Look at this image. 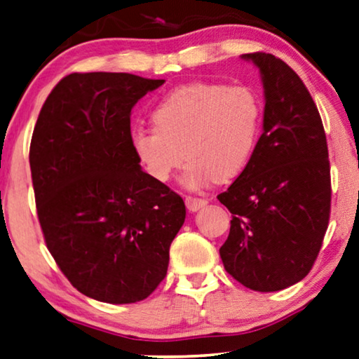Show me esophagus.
Wrapping results in <instances>:
<instances>
[{
  "label": "esophagus",
  "mask_w": 359,
  "mask_h": 359,
  "mask_svg": "<svg viewBox=\"0 0 359 359\" xmlns=\"http://www.w3.org/2000/svg\"><path fill=\"white\" fill-rule=\"evenodd\" d=\"M185 205L189 208V211L195 212L198 210H201V208H205L208 205L206 200H203V198H196V196H187L185 198Z\"/></svg>",
  "instance_id": "esophagus-1"
}]
</instances>
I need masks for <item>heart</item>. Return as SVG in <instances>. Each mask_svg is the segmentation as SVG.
<instances>
[{"label": "heart", "mask_w": 359, "mask_h": 359, "mask_svg": "<svg viewBox=\"0 0 359 359\" xmlns=\"http://www.w3.org/2000/svg\"><path fill=\"white\" fill-rule=\"evenodd\" d=\"M263 108L253 90L198 82L168 93L153 109L154 127L135 128L132 149L149 177L168 182L184 159L182 185L195 190L247 168L259 138Z\"/></svg>", "instance_id": "heart-1"}]
</instances>
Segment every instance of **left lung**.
<instances>
[{"label": "left lung", "mask_w": 359, "mask_h": 359, "mask_svg": "<svg viewBox=\"0 0 359 359\" xmlns=\"http://www.w3.org/2000/svg\"><path fill=\"white\" fill-rule=\"evenodd\" d=\"M242 60L259 69L263 133L247 168L217 195L232 212L219 253L226 271L256 292L308 276L329 226L330 165L319 111L292 67L269 53Z\"/></svg>", "instance_id": "left-lung-1"}]
</instances>
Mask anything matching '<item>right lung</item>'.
<instances>
[{
  "mask_svg": "<svg viewBox=\"0 0 359 359\" xmlns=\"http://www.w3.org/2000/svg\"><path fill=\"white\" fill-rule=\"evenodd\" d=\"M163 83L126 72L71 74L48 95L32 135L46 247L67 280L98 302L151 295L185 221L184 200L143 172L130 143L132 108Z\"/></svg>",
  "mask_w": 359,
  "mask_h": 359,
  "instance_id": "add662e5",
  "label": "right lung"
}]
</instances>
